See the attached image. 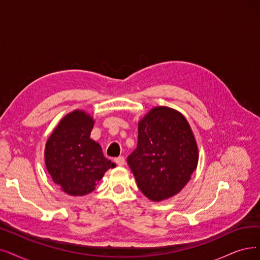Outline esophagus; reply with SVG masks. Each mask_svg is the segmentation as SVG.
Here are the masks:
<instances>
[{
	"instance_id": "1",
	"label": "esophagus",
	"mask_w": 260,
	"mask_h": 260,
	"mask_svg": "<svg viewBox=\"0 0 260 260\" xmlns=\"http://www.w3.org/2000/svg\"><path fill=\"white\" fill-rule=\"evenodd\" d=\"M114 161H115V163H116L118 166H122V165H124V163H126V160H124L123 157L115 158V159H114Z\"/></svg>"
}]
</instances>
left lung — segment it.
<instances>
[{"mask_svg":"<svg viewBox=\"0 0 260 260\" xmlns=\"http://www.w3.org/2000/svg\"><path fill=\"white\" fill-rule=\"evenodd\" d=\"M127 162L139 189L149 200L160 202L177 194L199 162L188 121L173 109H152L139 122L138 146Z\"/></svg>","mask_w":260,"mask_h":260,"instance_id":"obj_1","label":"left lung"}]
</instances>
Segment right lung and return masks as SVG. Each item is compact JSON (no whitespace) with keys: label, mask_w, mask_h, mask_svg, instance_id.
<instances>
[{"label":"right lung","mask_w":260,"mask_h":260,"mask_svg":"<svg viewBox=\"0 0 260 260\" xmlns=\"http://www.w3.org/2000/svg\"><path fill=\"white\" fill-rule=\"evenodd\" d=\"M94 120L83 111H75L60 120L45 150L46 166L53 181L69 195L92 192L105 173L115 166L92 141Z\"/></svg>","instance_id":"right-lung-1"}]
</instances>
